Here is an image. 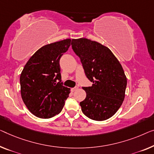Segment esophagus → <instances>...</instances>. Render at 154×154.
<instances>
[{
    "mask_svg": "<svg viewBox=\"0 0 154 154\" xmlns=\"http://www.w3.org/2000/svg\"><path fill=\"white\" fill-rule=\"evenodd\" d=\"M78 87L77 86H76V87H75V88H71V91L72 92H75V91H76L77 90H78Z\"/></svg>",
    "mask_w": 154,
    "mask_h": 154,
    "instance_id": "obj_1",
    "label": "esophagus"
}]
</instances>
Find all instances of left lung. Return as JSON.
<instances>
[{
    "label": "left lung",
    "mask_w": 154,
    "mask_h": 154,
    "mask_svg": "<svg viewBox=\"0 0 154 154\" xmlns=\"http://www.w3.org/2000/svg\"><path fill=\"white\" fill-rule=\"evenodd\" d=\"M71 45L93 83L82 88L86 93L85 100L80 102L82 112L96 121L111 118L125 97L127 80L122 66L109 48L97 41L72 38Z\"/></svg>",
    "instance_id": "left-lung-1"
}]
</instances>
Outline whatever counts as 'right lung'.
<instances>
[{
    "label": "right lung",
    "mask_w": 154,
    "mask_h": 154,
    "mask_svg": "<svg viewBox=\"0 0 154 154\" xmlns=\"http://www.w3.org/2000/svg\"><path fill=\"white\" fill-rule=\"evenodd\" d=\"M70 42V38H67L41 47L22 70L21 97L29 111L38 118L47 119L59 114L70 93V89L61 82L59 65L60 58L68 51Z\"/></svg>",
    "instance_id": "obj_1"
}]
</instances>
